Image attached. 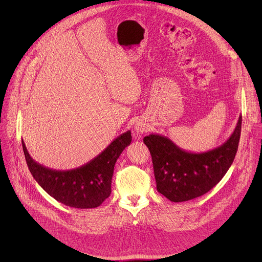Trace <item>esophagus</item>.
<instances>
[{
    "label": "esophagus",
    "instance_id": "1",
    "mask_svg": "<svg viewBox=\"0 0 262 262\" xmlns=\"http://www.w3.org/2000/svg\"><path fill=\"white\" fill-rule=\"evenodd\" d=\"M149 129L148 127V124H146L145 122L143 121H138L136 122L135 126H134V130H135V134L137 135V137H141L144 133H147V130Z\"/></svg>",
    "mask_w": 262,
    "mask_h": 262
}]
</instances>
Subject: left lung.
I'll use <instances>...</instances> for the list:
<instances>
[{
	"label": "left lung",
	"mask_w": 262,
	"mask_h": 262,
	"mask_svg": "<svg viewBox=\"0 0 262 262\" xmlns=\"http://www.w3.org/2000/svg\"><path fill=\"white\" fill-rule=\"evenodd\" d=\"M241 129L242 116L225 143L197 154L183 150L168 137L146 136L143 141L151 155L158 192L172 202H183L210 191L233 163Z\"/></svg>",
	"instance_id": "8db88e82"
}]
</instances>
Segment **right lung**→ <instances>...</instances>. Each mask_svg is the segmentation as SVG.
Masks as SVG:
<instances>
[{
	"label": "right lung",
	"instance_id": "right-lung-1",
	"mask_svg": "<svg viewBox=\"0 0 262 262\" xmlns=\"http://www.w3.org/2000/svg\"><path fill=\"white\" fill-rule=\"evenodd\" d=\"M132 142L130 130L123 133L87 164L71 170L47 168L35 162L21 141L27 165L34 179L57 201L74 208H94L111 194L114 166Z\"/></svg>",
	"mask_w": 262,
	"mask_h": 262
}]
</instances>
